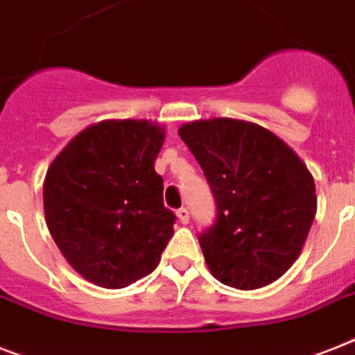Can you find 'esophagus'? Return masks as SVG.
<instances>
[{
	"label": "esophagus",
	"instance_id": "34e87169",
	"mask_svg": "<svg viewBox=\"0 0 355 355\" xmlns=\"http://www.w3.org/2000/svg\"><path fill=\"white\" fill-rule=\"evenodd\" d=\"M177 217L182 224L189 223V211H187V207H180V209L177 211Z\"/></svg>",
	"mask_w": 355,
	"mask_h": 355
}]
</instances>
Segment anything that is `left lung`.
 <instances>
[{
    "mask_svg": "<svg viewBox=\"0 0 355 355\" xmlns=\"http://www.w3.org/2000/svg\"><path fill=\"white\" fill-rule=\"evenodd\" d=\"M215 198V223L198 233L215 279L255 290L301 253L315 217V184L301 158L257 123L213 118L178 129Z\"/></svg>",
    "mask_w": 355,
    "mask_h": 355,
    "instance_id": "8db88e82",
    "label": "left lung"
}]
</instances>
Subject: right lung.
<instances>
[{"label": "right lung", "instance_id": "1", "mask_svg": "<svg viewBox=\"0 0 355 355\" xmlns=\"http://www.w3.org/2000/svg\"><path fill=\"white\" fill-rule=\"evenodd\" d=\"M164 131L146 120H105L83 129L45 177L49 232L67 262L102 288H125L158 266L173 237L155 171Z\"/></svg>", "mask_w": 355, "mask_h": 355}]
</instances>
